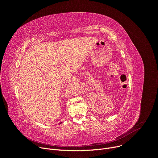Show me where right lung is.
<instances>
[{
  "instance_id": "obj_1",
  "label": "right lung",
  "mask_w": 158,
  "mask_h": 158,
  "mask_svg": "<svg viewBox=\"0 0 158 158\" xmlns=\"http://www.w3.org/2000/svg\"><path fill=\"white\" fill-rule=\"evenodd\" d=\"M61 123H62V122H60V124H61Z\"/></svg>"
}]
</instances>
